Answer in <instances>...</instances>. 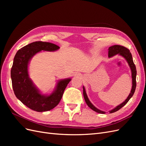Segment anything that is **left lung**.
<instances>
[{
  "label": "left lung",
  "instance_id": "8db88e82",
  "mask_svg": "<svg viewBox=\"0 0 146 146\" xmlns=\"http://www.w3.org/2000/svg\"><path fill=\"white\" fill-rule=\"evenodd\" d=\"M116 55H119L123 57V58L125 59L128 64H129V67L131 70V72L132 86H131V91L130 92V94H129V96L127 97V98L125 100V101H123L122 104L117 105L116 107L111 110V111H109L110 113H114V112L118 111L119 110H120L122 107H123V106H124L128 102H129V100L131 99V98L133 96V95L134 94V92L135 91V89H136V66L133 63V58H132V55H131V54L130 53V50L128 49V48H127L126 47L119 46V45H114V46L110 47L108 48V57L109 58H111V57H113ZM83 90L84 99H85V100L86 103L88 105V107L93 110V111H94L97 113H100V114H105V111H102V110H100L98 108H97L95 106H94L91 102L90 100L88 98V96L86 94V90H85V88L84 86H83Z\"/></svg>",
  "mask_w": 146,
  "mask_h": 146
}]
</instances>
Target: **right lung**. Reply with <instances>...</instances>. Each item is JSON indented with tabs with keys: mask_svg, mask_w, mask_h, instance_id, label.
<instances>
[{
	"mask_svg": "<svg viewBox=\"0 0 146 146\" xmlns=\"http://www.w3.org/2000/svg\"><path fill=\"white\" fill-rule=\"evenodd\" d=\"M59 48V46L53 43L36 41L21 48L15 56L11 69L13 91L22 103L34 111L44 112L55 108L71 80L70 78L58 80L55 90L47 95L42 94L29 77V64L35 55L42 50L54 52Z\"/></svg>",
	"mask_w": 146,
	"mask_h": 146,
	"instance_id": "1",
	"label": "right lung"
}]
</instances>
